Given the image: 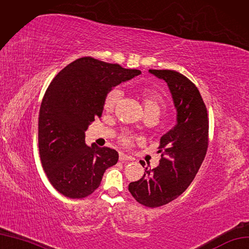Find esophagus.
Instances as JSON below:
<instances>
[{
    "instance_id": "1",
    "label": "esophagus",
    "mask_w": 249,
    "mask_h": 249,
    "mask_svg": "<svg viewBox=\"0 0 249 249\" xmlns=\"http://www.w3.org/2000/svg\"><path fill=\"white\" fill-rule=\"evenodd\" d=\"M133 159L131 157H127L124 153H119V160L121 161H126V160H132Z\"/></svg>"
}]
</instances>
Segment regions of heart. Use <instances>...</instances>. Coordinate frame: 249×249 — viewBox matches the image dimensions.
Returning <instances> with one entry per match:
<instances>
[{
    "instance_id": "b5f03b06",
    "label": "heart",
    "mask_w": 249,
    "mask_h": 249,
    "mask_svg": "<svg viewBox=\"0 0 249 249\" xmlns=\"http://www.w3.org/2000/svg\"><path fill=\"white\" fill-rule=\"evenodd\" d=\"M139 97L142 101V105L144 107L145 112H156L160 115L161 109L164 108V100L160 97V93L151 88L143 87L138 89ZM122 98V91L119 89H112L109 91L103 103V108L106 112L113 111L116 105L118 104L119 100ZM135 137L131 135H123L119 138V141L125 147H130L135 141Z\"/></svg>"
}]
</instances>
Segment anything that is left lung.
Here are the masks:
<instances>
[{"label":"left lung","mask_w":249,"mask_h":249,"mask_svg":"<svg viewBox=\"0 0 249 249\" xmlns=\"http://www.w3.org/2000/svg\"><path fill=\"white\" fill-rule=\"evenodd\" d=\"M149 72L167 82L177 124L160 138V165L146 167L141 179L128 184V191L143 206L156 208L177 199L198 173L208 149L209 118L199 89L187 77L174 70Z\"/></svg>","instance_id":"left-lung-1"}]
</instances>
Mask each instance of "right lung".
<instances>
[{
    "instance_id": "1",
    "label": "right lung",
    "mask_w": 249,
    "mask_h": 249,
    "mask_svg": "<svg viewBox=\"0 0 249 249\" xmlns=\"http://www.w3.org/2000/svg\"><path fill=\"white\" fill-rule=\"evenodd\" d=\"M139 74L84 56L65 67L48 85L39 112V153L50 183L67 198L91 195L106 169L117 162L116 150L95 143L88 146L85 132L101 117L112 88Z\"/></svg>"
}]
</instances>
